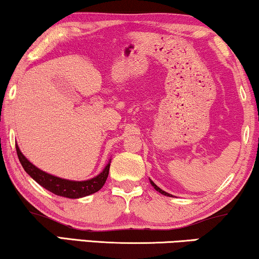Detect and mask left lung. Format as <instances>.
I'll return each mask as SVG.
<instances>
[{
    "instance_id": "obj_1",
    "label": "left lung",
    "mask_w": 259,
    "mask_h": 259,
    "mask_svg": "<svg viewBox=\"0 0 259 259\" xmlns=\"http://www.w3.org/2000/svg\"><path fill=\"white\" fill-rule=\"evenodd\" d=\"M151 184H152V186H153V187H154V189L158 191V192H160L161 194H164V196H167V197H172V196H171V194H168L167 192H165V191H162V190L160 189V187H158L157 185H155V184H154L153 182H152V180H151Z\"/></svg>"
}]
</instances>
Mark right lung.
Masks as SVG:
<instances>
[{
	"mask_svg": "<svg viewBox=\"0 0 259 259\" xmlns=\"http://www.w3.org/2000/svg\"><path fill=\"white\" fill-rule=\"evenodd\" d=\"M16 153L17 157H19L21 165H22V167L24 168V171H26L35 182L40 184V185L42 187H45L46 190L51 191L52 193L56 194V196L73 198V199L86 197L90 196L92 193L98 192L106 183V179H107L109 172V165H111L108 162L104 171H102L99 176L95 177V178L84 180V182H73V180L61 179L58 178V177L48 175V173L41 171L40 168H37L36 166L31 164L29 160H27V158L21 153L17 145Z\"/></svg>",
	"mask_w": 259,
	"mask_h": 259,
	"instance_id": "1",
	"label": "right lung"
}]
</instances>
